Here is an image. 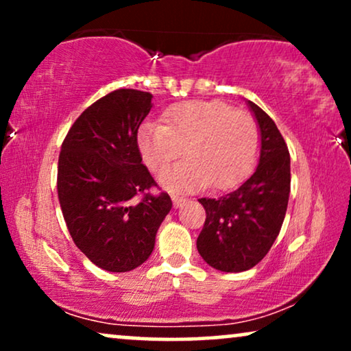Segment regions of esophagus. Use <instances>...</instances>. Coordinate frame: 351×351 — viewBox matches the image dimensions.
Masks as SVG:
<instances>
[{
  "mask_svg": "<svg viewBox=\"0 0 351 351\" xmlns=\"http://www.w3.org/2000/svg\"><path fill=\"white\" fill-rule=\"evenodd\" d=\"M171 198H172V203H174V208H180V206L186 201L184 196H179V195H172Z\"/></svg>",
  "mask_w": 351,
  "mask_h": 351,
  "instance_id": "1",
  "label": "esophagus"
}]
</instances>
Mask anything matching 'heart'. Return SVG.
<instances>
[{
	"mask_svg": "<svg viewBox=\"0 0 351 351\" xmlns=\"http://www.w3.org/2000/svg\"><path fill=\"white\" fill-rule=\"evenodd\" d=\"M165 124L147 123L137 147L148 169L161 174L182 155L185 161L161 176L169 190L210 185L230 189L249 174L261 150V131L251 114L219 100H191L171 107Z\"/></svg>",
	"mask_w": 351,
	"mask_h": 351,
	"instance_id": "b5f03b06",
	"label": "heart"
}]
</instances>
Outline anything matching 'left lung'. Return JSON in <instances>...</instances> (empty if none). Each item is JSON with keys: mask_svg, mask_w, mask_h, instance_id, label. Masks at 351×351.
Returning <instances> with one entry per match:
<instances>
[{"mask_svg": "<svg viewBox=\"0 0 351 351\" xmlns=\"http://www.w3.org/2000/svg\"><path fill=\"white\" fill-rule=\"evenodd\" d=\"M261 128V158L254 174L237 190L199 198L206 209L196 247L220 271H246L267 256L280 234L291 191V156L276 124L247 100Z\"/></svg>", "mask_w": 351, "mask_h": 351, "instance_id": "1", "label": "left lung"}]
</instances>
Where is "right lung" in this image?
<instances>
[{"instance_id": "right-lung-1", "label": "right lung", "mask_w": 351, "mask_h": 351, "mask_svg": "<svg viewBox=\"0 0 351 351\" xmlns=\"http://www.w3.org/2000/svg\"><path fill=\"white\" fill-rule=\"evenodd\" d=\"M152 94L117 89L84 110L62 142L57 193L76 247L107 271H131L150 257L172 208L137 147Z\"/></svg>"}]
</instances>
